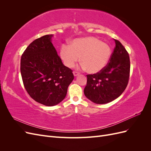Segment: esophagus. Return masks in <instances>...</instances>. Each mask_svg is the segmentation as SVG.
I'll list each match as a JSON object with an SVG mask.
<instances>
[{
	"mask_svg": "<svg viewBox=\"0 0 151 151\" xmlns=\"http://www.w3.org/2000/svg\"><path fill=\"white\" fill-rule=\"evenodd\" d=\"M73 74H74V76H77L79 75V73L78 72H77V71H74V72H73Z\"/></svg>",
	"mask_w": 151,
	"mask_h": 151,
	"instance_id": "1",
	"label": "esophagus"
}]
</instances>
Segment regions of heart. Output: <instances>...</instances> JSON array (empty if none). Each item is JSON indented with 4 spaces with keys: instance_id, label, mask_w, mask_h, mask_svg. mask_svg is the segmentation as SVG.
Instances as JSON below:
<instances>
[{
    "instance_id": "heart-1",
    "label": "heart",
    "mask_w": 151,
    "mask_h": 151,
    "mask_svg": "<svg viewBox=\"0 0 151 151\" xmlns=\"http://www.w3.org/2000/svg\"><path fill=\"white\" fill-rule=\"evenodd\" d=\"M111 54L108 44L92 36L75 39L69 47L62 46L60 49V57L67 67H74L80 57L82 67L91 74L101 71L107 65Z\"/></svg>"
}]
</instances>
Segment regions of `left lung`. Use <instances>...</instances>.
<instances>
[{"label": "left lung", "mask_w": 151, "mask_h": 151, "mask_svg": "<svg viewBox=\"0 0 151 151\" xmlns=\"http://www.w3.org/2000/svg\"><path fill=\"white\" fill-rule=\"evenodd\" d=\"M107 65L96 74L87 75L86 96L96 104L113 101L123 93L129 83L130 62L129 53L117 40Z\"/></svg>", "instance_id": "obj_1"}]
</instances>
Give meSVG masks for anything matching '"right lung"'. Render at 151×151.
Masks as SVG:
<instances>
[{
  "mask_svg": "<svg viewBox=\"0 0 151 151\" xmlns=\"http://www.w3.org/2000/svg\"><path fill=\"white\" fill-rule=\"evenodd\" d=\"M52 35L36 39L21 58V74L24 88L31 98L47 106H55L66 96L74 77L63 64L52 43Z\"/></svg>",
  "mask_w": 151,
  "mask_h": 151,
  "instance_id": "add662e5",
  "label": "right lung"
}]
</instances>
